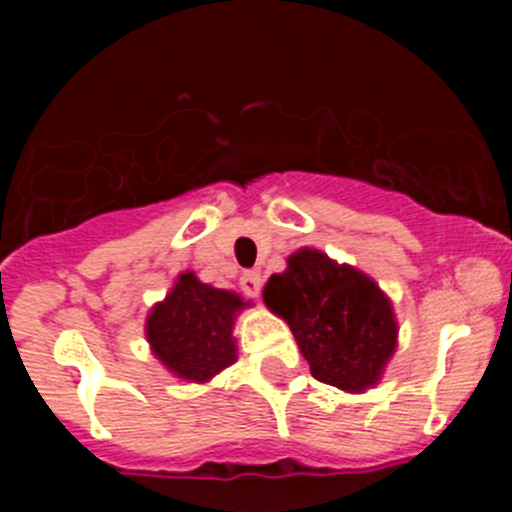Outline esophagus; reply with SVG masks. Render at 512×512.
I'll list each match as a JSON object with an SVG mask.
<instances>
[{
	"label": "esophagus",
	"mask_w": 512,
	"mask_h": 512,
	"mask_svg": "<svg viewBox=\"0 0 512 512\" xmlns=\"http://www.w3.org/2000/svg\"><path fill=\"white\" fill-rule=\"evenodd\" d=\"M240 287H242V292L247 294V297H257V294H260V289H262V275L257 270L245 272V275L240 277Z\"/></svg>",
	"instance_id": "esophagus-1"
}]
</instances>
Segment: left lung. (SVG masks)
Instances as JSON below:
<instances>
[{"label":"left lung","mask_w":512,"mask_h":512,"mask_svg":"<svg viewBox=\"0 0 512 512\" xmlns=\"http://www.w3.org/2000/svg\"><path fill=\"white\" fill-rule=\"evenodd\" d=\"M265 304L292 329L312 376L344 391L379 381L396 349L391 302L374 280L319 250H299L272 275Z\"/></svg>","instance_id":"left-lung-1"}]
</instances>
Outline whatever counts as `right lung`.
Returning <instances> with one entry per match:
<instances>
[{
  "mask_svg": "<svg viewBox=\"0 0 512 512\" xmlns=\"http://www.w3.org/2000/svg\"><path fill=\"white\" fill-rule=\"evenodd\" d=\"M245 307L235 292L203 285L193 272L178 277L173 292L148 314L153 354L188 381H208L235 361L232 324Z\"/></svg>",
  "mask_w": 512,
  "mask_h": 512,
  "instance_id": "1",
  "label": "right lung"
}]
</instances>
